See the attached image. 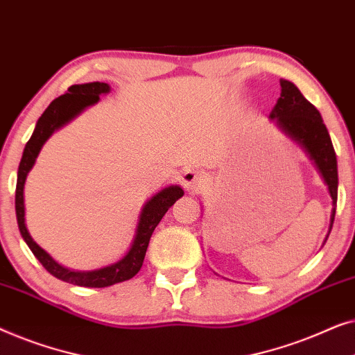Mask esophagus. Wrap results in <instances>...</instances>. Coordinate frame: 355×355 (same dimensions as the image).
I'll return each mask as SVG.
<instances>
[{"label": "esophagus", "mask_w": 355, "mask_h": 355, "mask_svg": "<svg viewBox=\"0 0 355 355\" xmlns=\"http://www.w3.org/2000/svg\"><path fill=\"white\" fill-rule=\"evenodd\" d=\"M179 182L182 184L184 189H187V191L196 192V193L202 192L203 189H205V179H203V174L192 168L184 169L181 178H179Z\"/></svg>", "instance_id": "esophagus-1"}]
</instances>
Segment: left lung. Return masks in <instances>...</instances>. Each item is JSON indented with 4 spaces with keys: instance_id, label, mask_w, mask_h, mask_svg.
Segmentation results:
<instances>
[{
    "instance_id": "1",
    "label": "left lung",
    "mask_w": 355,
    "mask_h": 355,
    "mask_svg": "<svg viewBox=\"0 0 355 355\" xmlns=\"http://www.w3.org/2000/svg\"><path fill=\"white\" fill-rule=\"evenodd\" d=\"M281 96L271 110L270 119L273 121L281 132L294 140L300 148L312 159L318 173L322 174L327 184L329 196L333 200L331 218H329V230L324 237L327 242L331 232L334 213H336L338 202V162L334 153L331 137H329L327 125H324L322 114L293 82L281 79Z\"/></svg>"
}]
</instances>
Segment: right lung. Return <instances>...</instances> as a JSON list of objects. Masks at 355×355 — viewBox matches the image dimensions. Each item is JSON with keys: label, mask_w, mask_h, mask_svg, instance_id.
<instances>
[{"label": "right lung", "mask_w": 355, "mask_h": 355, "mask_svg": "<svg viewBox=\"0 0 355 355\" xmlns=\"http://www.w3.org/2000/svg\"><path fill=\"white\" fill-rule=\"evenodd\" d=\"M111 92V87L105 82H89V84H77L71 85L64 95L58 96L50 103V106L43 111V114L38 118L35 129H33L32 137L28 139L24 148L21 164L17 171V184H16V216L19 231H21L22 239L26 241L28 249L37 257V260L45 266L48 273H51L55 278L66 281V283L84 286V288H106L116 283H123L134 278L142 268L145 252H147L150 237H152L155 227L162 221L164 213L169 210L178 198L184 196V191L179 186H168L162 191L155 193L144 203L140 210L137 227L130 244L129 250L125 252L123 259H119L114 263L106 265L103 268H96L90 271L69 270L66 266L58 263L53 257L43 250L35 241L32 239L31 232L26 226V203H24V186H26L27 176L37 162L38 153L48 139L61 129L62 125L71 123L77 118L82 111L89 106L98 103L100 95H106Z\"/></svg>", "instance_id": "right-lung-1"}]
</instances>
